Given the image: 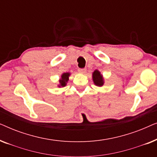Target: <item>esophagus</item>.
<instances>
[{"label":"esophagus","instance_id":"esophagus-1","mask_svg":"<svg viewBox=\"0 0 157 157\" xmlns=\"http://www.w3.org/2000/svg\"><path fill=\"white\" fill-rule=\"evenodd\" d=\"M86 68H78V71L79 73H81V74H84V73L86 72Z\"/></svg>","mask_w":157,"mask_h":157}]
</instances>
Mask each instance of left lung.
Instances as JSON below:
<instances>
[{
  "label": "left lung",
  "instance_id": "1",
  "mask_svg": "<svg viewBox=\"0 0 157 157\" xmlns=\"http://www.w3.org/2000/svg\"><path fill=\"white\" fill-rule=\"evenodd\" d=\"M93 81L94 83L96 86H101L104 84L102 76L101 75L100 72L97 70L94 71V72L93 73Z\"/></svg>",
  "mask_w": 157,
  "mask_h": 157
}]
</instances>
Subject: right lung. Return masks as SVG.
<instances>
[{"mask_svg":"<svg viewBox=\"0 0 157 157\" xmlns=\"http://www.w3.org/2000/svg\"><path fill=\"white\" fill-rule=\"evenodd\" d=\"M69 73H64L61 76V79L59 81L60 86H65L66 82L68 81V76H69Z\"/></svg>","mask_w":157,"mask_h":157,"instance_id":"1","label":"right lung"}]
</instances>
